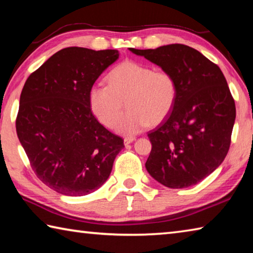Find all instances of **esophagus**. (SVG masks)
Returning <instances> with one entry per match:
<instances>
[{"instance_id": "obj_1", "label": "esophagus", "mask_w": 253, "mask_h": 253, "mask_svg": "<svg viewBox=\"0 0 253 253\" xmlns=\"http://www.w3.org/2000/svg\"><path fill=\"white\" fill-rule=\"evenodd\" d=\"M134 140H136L135 137H125V138H124V143H125V145H128L134 142Z\"/></svg>"}]
</instances>
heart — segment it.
Wrapping results in <instances>:
<instances>
[{
    "instance_id": "obj_1",
    "label": "heart",
    "mask_w": 253,
    "mask_h": 253,
    "mask_svg": "<svg viewBox=\"0 0 253 253\" xmlns=\"http://www.w3.org/2000/svg\"><path fill=\"white\" fill-rule=\"evenodd\" d=\"M107 79L108 84H96L89 89V106L102 125L113 128L126 101L129 109L117 125L121 134H138L151 122L161 123L176 102V80L165 69H153L148 65L127 60L115 67Z\"/></svg>"
}]
</instances>
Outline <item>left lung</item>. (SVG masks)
Returning <instances> with one entry per match:
<instances>
[{
	"label": "left lung",
	"instance_id": "1",
	"mask_svg": "<svg viewBox=\"0 0 253 253\" xmlns=\"http://www.w3.org/2000/svg\"><path fill=\"white\" fill-rule=\"evenodd\" d=\"M129 50L169 71L177 84L173 110L148 132L147 172L170 188L195 185L219 168L230 148L235 104L224 76L188 45Z\"/></svg>",
	"mask_w": 253,
	"mask_h": 253
}]
</instances>
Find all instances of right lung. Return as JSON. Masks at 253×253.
<instances>
[{
	"instance_id": "1",
	"label": "right lung",
	"mask_w": 253,
	"mask_h": 253,
	"mask_svg": "<svg viewBox=\"0 0 253 253\" xmlns=\"http://www.w3.org/2000/svg\"><path fill=\"white\" fill-rule=\"evenodd\" d=\"M118 57V50L70 46L25 81L16 134L38 178L60 194L98 190L124 148V139L97 121L88 100L89 89Z\"/></svg>"
}]
</instances>
